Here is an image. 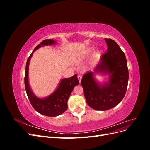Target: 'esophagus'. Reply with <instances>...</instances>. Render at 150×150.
I'll return each mask as SVG.
<instances>
[{
    "label": "esophagus",
    "instance_id": "1",
    "mask_svg": "<svg viewBox=\"0 0 150 150\" xmlns=\"http://www.w3.org/2000/svg\"><path fill=\"white\" fill-rule=\"evenodd\" d=\"M78 80H79V83H81V79H82V76H81V75H78Z\"/></svg>",
    "mask_w": 150,
    "mask_h": 150
}]
</instances>
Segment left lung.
<instances>
[{"label":"left lung","instance_id":"obj_1","mask_svg":"<svg viewBox=\"0 0 150 150\" xmlns=\"http://www.w3.org/2000/svg\"><path fill=\"white\" fill-rule=\"evenodd\" d=\"M107 52L101 56L93 71H88L81 80L86 103L94 110L106 111L117 105L125 96L129 74L124 52L115 40L104 39ZM96 74L108 75V81L101 83Z\"/></svg>","mask_w":150,"mask_h":150}]
</instances>
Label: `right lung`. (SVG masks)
<instances>
[{
  "label": "right lung",
  "mask_w": 150,
  "mask_h": 150,
  "mask_svg": "<svg viewBox=\"0 0 150 150\" xmlns=\"http://www.w3.org/2000/svg\"><path fill=\"white\" fill-rule=\"evenodd\" d=\"M56 43L54 39H46L34 49L27 61L24 78L25 91L32 106L40 114L51 117L57 116L67 110L68 99L74 88L79 83L77 74L69 78H63L61 79L57 88L52 93L42 98L35 96L31 89L29 83V66L33 53L40 47L55 45Z\"/></svg>",
  "instance_id": "obj_1"
}]
</instances>
